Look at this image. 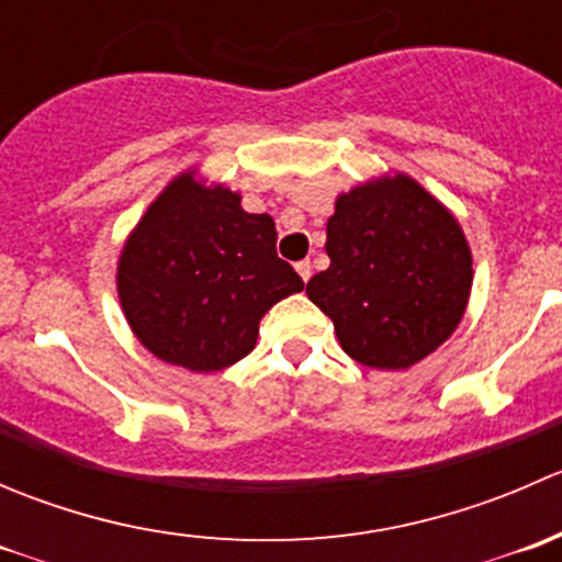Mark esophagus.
<instances>
[{
	"mask_svg": "<svg viewBox=\"0 0 562 562\" xmlns=\"http://www.w3.org/2000/svg\"><path fill=\"white\" fill-rule=\"evenodd\" d=\"M296 271H299V277H302V280L307 282L310 277H313V263H310V260H299Z\"/></svg>",
	"mask_w": 562,
	"mask_h": 562,
	"instance_id": "esophagus-1",
	"label": "esophagus"
}]
</instances>
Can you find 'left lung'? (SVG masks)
Masks as SVG:
<instances>
[{"instance_id": "left-lung-1", "label": "left lung", "mask_w": 562, "mask_h": 562, "mask_svg": "<svg viewBox=\"0 0 562 562\" xmlns=\"http://www.w3.org/2000/svg\"><path fill=\"white\" fill-rule=\"evenodd\" d=\"M326 252L331 263L307 282V296L359 364L407 370L457 331L473 252L454 214L407 173L337 195Z\"/></svg>"}]
</instances>
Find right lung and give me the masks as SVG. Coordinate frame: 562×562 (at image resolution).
Instances as JSON below:
<instances>
[{"label":"right lung","mask_w":562,"mask_h":562,"mask_svg":"<svg viewBox=\"0 0 562 562\" xmlns=\"http://www.w3.org/2000/svg\"><path fill=\"white\" fill-rule=\"evenodd\" d=\"M302 288L277 258L274 220L245 212L239 192L198 179L195 168L149 203L116 263L119 302L138 342L190 372L245 359L260 317Z\"/></svg>","instance_id":"add662e5"}]
</instances>
